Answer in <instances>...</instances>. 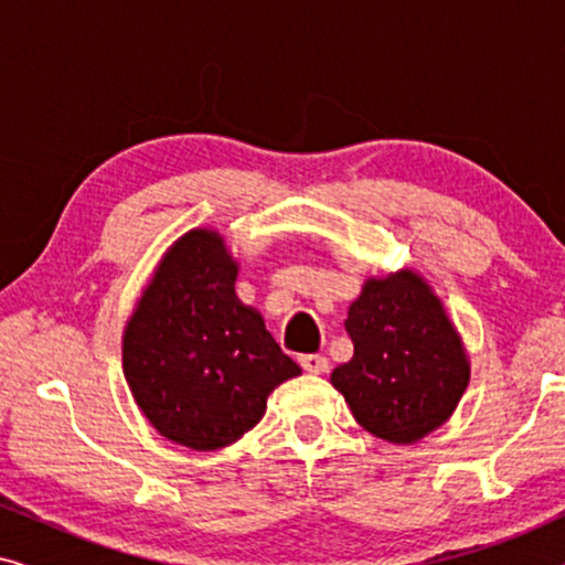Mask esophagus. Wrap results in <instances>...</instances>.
Instances as JSON below:
<instances>
[{
  "mask_svg": "<svg viewBox=\"0 0 565 565\" xmlns=\"http://www.w3.org/2000/svg\"><path fill=\"white\" fill-rule=\"evenodd\" d=\"M298 362H300V367L311 375L327 373V367H329V360L323 358V354H300Z\"/></svg>",
  "mask_w": 565,
  "mask_h": 565,
  "instance_id": "obj_1",
  "label": "esophagus"
}]
</instances>
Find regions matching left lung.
<instances>
[{
  "mask_svg": "<svg viewBox=\"0 0 565 565\" xmlns=\"http://www.w3.org/2000/svg\"><path fill=\"white\" fill-rule=\"evenodd\" d=\"M354 344L331 383L370 435L408 445L455 412L470 367L460 337L414 273L367 280L344 321Z\"/></svg>",
  "mask_w": 565,
  "mask_h": 565,
  "instance_id": "obj_1",
  "label": "left lung"
}]
</instances>
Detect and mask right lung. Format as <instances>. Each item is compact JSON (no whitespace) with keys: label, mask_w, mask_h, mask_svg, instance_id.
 I'll return each instance as SVG.
<instances>
[{"label":"right lung","mask_w":565,"mask_h":565,"mask_svg":"<svg viewBox=\"0 0 565 565\" xmlns=\"http://www.w3.org/2000/svg\"><path fill=\"white\" fill-rule=\"evenodd\" d=\"M236 262L195 228L164 254L122 337V373L159 435L218 450L249 431L300 367L236 298Z\"/></svg>","instance_id":"1"}]
</instances>
